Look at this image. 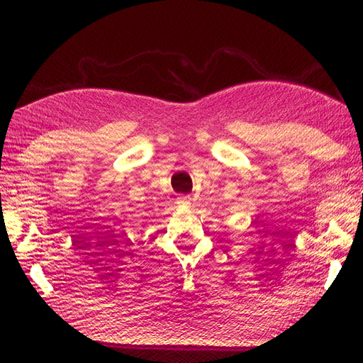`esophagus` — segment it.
I'll return each mask as SVG.
<instances>
[{
  "label": "esophagus",
  "instance_id": "obj_1",
  "mask_svg": "<svg viewBox=\"0 0 363 363\" xmlns=\"http://www.w3.org/2000/svg\"><path fill=\"white\" fill-rule=\"evenodd\" d=\"M177 203H181V204H190V196H189V195L179 196V198H177Z\"/></svg>",
  "mask_w": 363,
  "mask_h": 363
}]
</instances>
